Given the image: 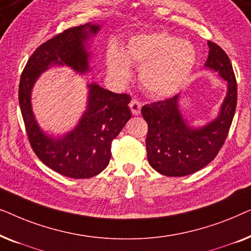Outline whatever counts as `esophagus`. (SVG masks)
<instances>
[{
  "label": "esophagus",
  "mask_w": 251,
  "mask_h": 251,
  "mask_svg": "<svg viewBox=\"0 0 251 251\" xmlns=\"http://www.w3.org/2000/svg\"><path fill=\"white\" fill-rule=\"evenodd\" d=\"M129 107L131 109L133 115H139L140 109H142V102H140L138 99H132V100L130 101Z\"/></svg>",
  "instance_id": "obj_1"
}]
</instances>
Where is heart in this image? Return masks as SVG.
I'll use <instances>...</instances> for the list:
<instances>
[{
    "instance_id": "obj_1",
    "label": "heart",
    "mask_w": 251,
    "mask_h": 251,
    "mask_svg": "<svg viewBox=\"0 0 251 251\" xmlns=\"http://www.w3.org/2000/svg\"><path fill=\"white\" fill-rule=\"evenodd\" d=\"M142 66L139 80L143 88L155 97L177 94L186 84L197 64L193 44L166 33L132 37L126 53L113 47L106 57L109 76L125 82L131 75L130 63Z\"/></svg>"
}]
</instances>
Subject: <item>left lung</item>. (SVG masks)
I'll return each mask as SVG.
<instances>
[{
  "instance_id": "obj_1",
  "label": "left lung",
  "mask_w": 251,
  "mask_h": 251,
  "mask_svg": "<svg viewBox=\"0 0 251 251\" xmlns=\"http://www.w3.org/2000/svg\"><path fill=\"white\" fill-rule=\"evenodd\" d=\"M208 47L204 67L217 72L227 85L218 115L211 122L193 128L180 111V95L142 108L143 118L149 125L147 159L151 167L164 176H187L210 163L224 145L231 128L238 99L235 75L225 51L210 41Z\"/></svg>"
}]
</instances>
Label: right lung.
Returning <instances> with one entry per match:
<instances>
[{
    "mask_svg": "<svg viewBox=\"0 0 251 251\" xmlns=\"http://www.w3.org/2000/svg\"><path fill=\"white\" fill-rule=\"evenodd\" d=\"M100 26L72 27L37 48L24 68L19 105L30 146L42 162L63 176L90 178L100 174L111 160L113 139L131 118L126 94H114L96 83L88 84L87 108L74 129L63 136L48 135L37 125L32 109V89L40 75L52 66H68L76 73L90 71L88 42Z\"/></svg>",
    "mask_w": 251,
    "mask_h": 251,
    "instance_id": "1",
    "label": "right lung"
}]
</instances>
